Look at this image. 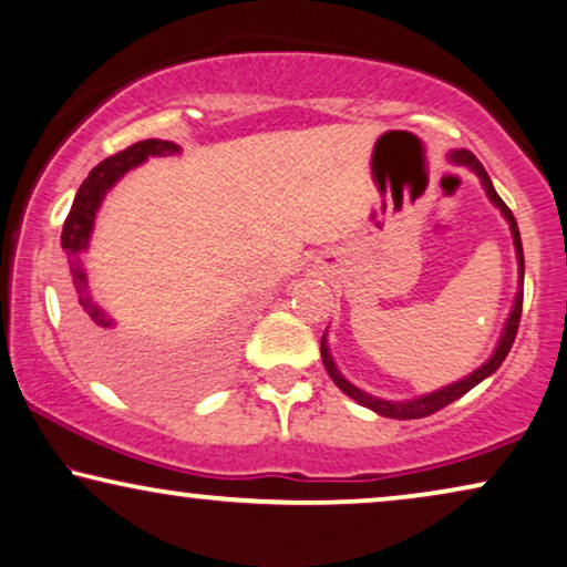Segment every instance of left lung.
Returning a JSON list of instances; mask_svg holds the SVG:
<instances>
[{
  "mask_svg": "<svg viewBox=\"0 0 567 567\" xmlns=\"http://www.w3.org/2000/svg\"><path fill=\"white\" fill-rule=\"evenodd\" d=\"M449 162L452 165H462L472 169L480 177V183H483L485 188V196L491 198V204L498 208L503 214V219L508 221V229H511V237H514V250H516V262H518V291L514 297V307H511L508 312V320L503 324L501 330V338L498 343H495V351L491 353V359H487L483 367H477L475 371H470L467 377L460 379V382H452L446 386H441L436 392H429V394H417V398H410V400H384V398H377V394H369L363 392L361 386H355L353 382H348V379L340 374L336 359H332L330 353V346H328V332L322 336V343H320V353H322V363L324 369H328V374L332 382L338 384L340 392H346L348 398L359 402V405L374 410L377 415H384V417H398V421H413V417H425L431 413H436V410L452 405L454 400H460L462 394H467L472 386H477L483 379H487L491 374L498 371V367L503 361H506V355L511 351V346H514V338H516V330H518V320H522V301H524V247H522V235H518V224L514 219V214H511V208L503 204V198L495 193L493 188V181L487 177L485 167L480 165V159L475 154L467 152V150H454L446 154Z\"/></svg>",
  "mask_w": 567,
  "mask_h": 567,
  "instance_id": "obj_1",
  "label": "left lung"
}]
</instances>
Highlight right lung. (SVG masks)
<instances>
[{
	"label": "right lung",
	"mask_w": 567,
	"mask_h": 567,
	"mask_svg": "<svg viewBox=\"0 0 567 567\" xmlns=\"http://www.w3.org/2000/svg\"><path fill=\"white\" fill-rule=\"evenodd\" d=\"M177 152H181V146L173 142L146 138V142H138L100 162L76 190L72 212H69L64 229H61V250L66 252L69 268V320H72L76 336H80L82 351L100 374L118 384L121 390L134 394V398H159V394L173 392L175 384H169V377L162 371L165 367L159 363V355L146 351L138 340L115 332L118 322L113 320V315L105 312V307H100L95 293H92L82 255L90 247L97 212L103 206L107 190L128 169L144 165L150 157H165V154Z\"/></svg>",
	"instance_id": "1"
}]
</instances>
